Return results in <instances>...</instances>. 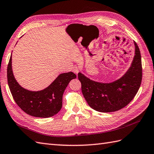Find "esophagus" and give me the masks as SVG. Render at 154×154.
Segmentation results:
<instances>
[{
	"mask_svg": "<svg viewBox=\"0 0 154 154\" xmlns=\"http://www.w3.org/2000/svg\"><path fill=\"white\" fill-rule=\"evenodd\" d=\"M73 72H74L75 73L76 75H77L78 73H79V69H78L77 67H74L73 69Z\"/></svg>",
	"mask_w": 154,
	"mask_h": 154,
	"instance_id": "34e87169",
	"label": "esophagus"
}]
</instances>
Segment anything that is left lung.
<instances>
[{
    "label": "left lung",
    "mask_w": 154,
    "mask_h": 154,
    "mask_svg": "<svg viewBox=\"0 0 154 154\" xmlns=\"http://www.w3.org/2000/svg\"><path fill=\"white\" fill-rule=\"evenodd\" d=\"M134 46V56L130 68L119 79L103 83L78 73L82 92L91 108L100 112H116L127 106L134 98L142 77L140 52L135 42Z\"/></svg>",
    "instance_id": "8db88e82"
}]
</instances>
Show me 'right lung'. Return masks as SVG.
Wrapping results in <instances>:
<instances>
[{
  "label": "right lung",
  "mask_w": 154,
  "mask_h": 154,
  "mask_svg": "<svg viewBox=\"0 0 154 154\" xmlns=\"http://www.w3.org/2000/svg\"><path fill=\"white\" fill-rule=\"evenodd\" d=\"M73 72L59 75L48 87L40 91H30L17 83L12 68V54L7 67V79L14 101L24 112L36 117H51L58 113L62 106L64 91L71 80L75 79Z\"/></svg>",
  "instance_id": "obj_1"
}]
</instances>
